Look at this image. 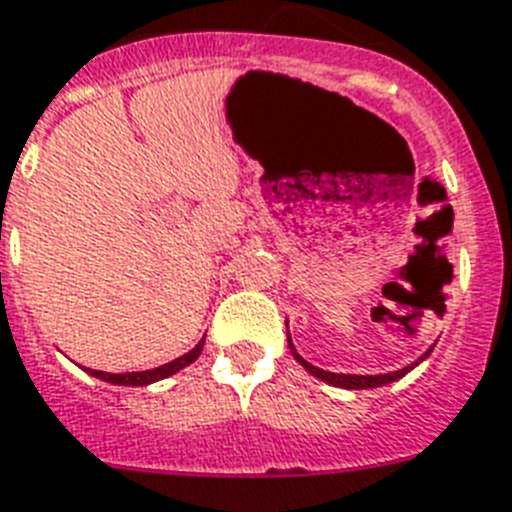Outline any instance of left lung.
<instances>
[{"instance_id":"obj_1","label":"left lung","mask_w":512,"mask_h":512,"mask_svg":"<svg viewBox=\"0 0 512 512\" xmlns=\"http://www.w3.org/2000/svg\"><path fill=\"white\" fill-rule=\"evenodd\" d=\"M289 349H291V354H294L296 362H302V367L307 369L309 375L320 377V380L330 382V385H336V388H349V390L380 388V385H388V382H395V380H398V377L406 375L409 369H414V367H403V369H398V372H388V375H338V372H325V369L315 367V364L304 362L302 356L296 354L291 338H289ZM427 354H429V351H427ZM427 354H424V356H427ZM424 356H422V359H424ZM416 364H419V362H416Z\"/></svg>"}]
</instances>
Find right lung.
<instances>
[{
	"label": "right lung",
	"instance_id": "add662e5",
	"mask_svg": "<svg viewBox=\"0 0 512 512\" xmlns=\"http://www.w3.org/2000/svg\"><path fill=\"white\" fill-rule=\"evenodd\" d=\"M203 343H205V338L197 343L192 351H187V354L179 356V359H174V362L163 364V367H156V369H145V372H124V375H111V372H101V369H90V375L98 377V380L114 382V385H150V382L163 380V377L174 375V372H179L182 367H187V364L195 362L197 356H200V351H203Z\"/></svg>",
	"mask_w": 512,
	"mask_h": 512
}]
</instances>
